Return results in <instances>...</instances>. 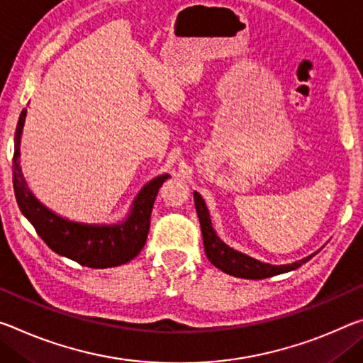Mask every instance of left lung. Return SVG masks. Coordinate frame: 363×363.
Returning <instances> with one entry per match:
<instances>
[{
    "mask_svg": "<svg viewBox=\"0 0 363 363\" xmlns=\"http://www.w3.org/2000/svg\"><path fill=\"white\" fill-rule=\"evenodd\" d=\"M195 200V208H197V215L200 220V228H202L203 235V247L205 254L208 257V260L215 264L216 268H220L221 272L235 276V278H244V279H263V278H272L276 274H283L292 269H297L302 267L303 263H307L310 258L315 257L320 250H316L315 254L308 255L302 260H297L294 263L287 264H269L263 263L257 258H252L249 255L242 254V252L234 250L233 247L224 244L223 240L218 238V234L211 226V218L208 208H206L205 200L202 195L197 191L194 192Z\"/></svg>",
    "mask_w": 363,
    "mask_h": 363,
    "instance_id": "1",
    "label": "left lung"
}]
</instances>
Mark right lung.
<instances>
[{
    "label": "right lung",
    "mask_w": 363,
    "mask_h": 363,
    "mask_svg": "<svg viewBox=\"0 0 363 363\" xmlns=\"http://www.w3.org/2000/svg\"><path fill=\"white\" fill-rule=\"evenodd\" d=\"M27 109H22L14 134L13 184L17 205L37 234L57 255L71 258L82 267L113 268L140 254L150 229L152 208L158 191L169 174L157 176L140 189L125 220L114 224H90L66 220L48 210L27 187L21 169V137Z\"/></svg>",
    "instance_id": "1"
}]
</instances>
